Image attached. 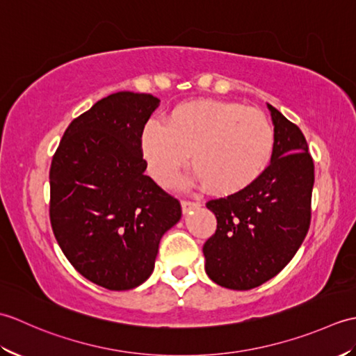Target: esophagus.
<instances>
[{"label":"esophagus","mask_w":356,"mask_h":356,"mask_svg":"<svg viewBox=\"0 0 356 356\" xmlns=\"http://www.w3.org/2000/svg\"><path fill=\"white\" fill-rule=\"evenodd\" d=\"M182 211H184V214H186V213H190L191 209H195V208H199L200 207V203L199 202H194V200H186V199H184L182 202Z\"/></svg>","instance_id":"34e87169"}]
</instances>
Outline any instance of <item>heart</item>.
Listing matches in <instances>:
<instances>
[{
    "instance_id": "heart-1",
    "label": "heart",
    "mask_w": 356,
    "mask_h": 356,
    "mask_svg": "<svg viewBox=\"0 0 356 356\" xmlns=\"http://www.w3.org/2000/svg\"><path fill=\"white\" fill-rule=\"evenodd\" d=\"M142 151L159 184L168 185L188 163L207 191L229 195L246 190L266 171L274 151V128L263 113L238 102L180 104L165 125L149 120Z\"/></svg>"
}]
</instances>
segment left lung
<instances>
[{"instance_id":"obj_1","label":"left lung","mask_w":356,"mask_h":356,"mask_svg":"<svg viewBox=\"0 0 356 356\" xmlns=\"http://www.w3.org/2000/svg\"><path fill=\"white\" fill-rule=\"evenodd\" d=\"M274 122L270 165L246 190L211 199L217 229L203 245L208 277L248 291L275 277L311 225L314 161L300 128L268 104Z\"/></svg>"}]
</instances>
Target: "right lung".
<instances>
[{
    "label": "right lung",
    "mask_w": 356,
    "mask_h": 356,
    "mask_svg": "<svg viewBox=\"0 0 356 356\" xmlns=\"http://www.w3.org/2000/svg\"><path fill=\"white\" fill-rule=\"evenodd\" d=\"M153 95L119 92L67 127L50 166V223L82 277L110 291L142 284L154 269L180 202L145 176L142 133Z\"/></svg>",
    "instance_id": "1"
}]
</instances>
